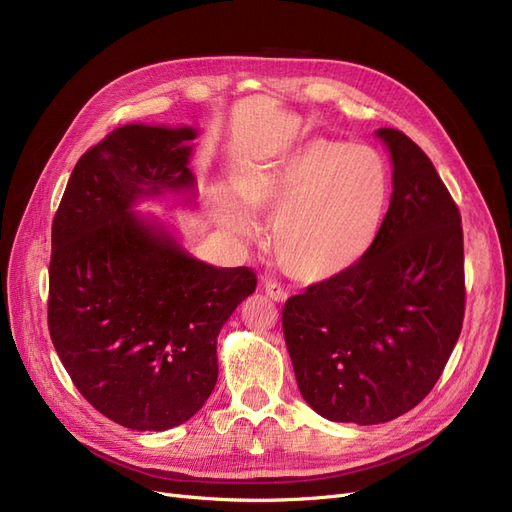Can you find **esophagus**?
<instances>
[{
	"mask_svg": "<svg viewBox=\"0 0 512 512\" xmlns=\"http://www.w3.org/2000/svg\"><path fill=\"white\" fill-rule=\"evenodd\" d=\"M264 292H267V296L269 298H273L275 302H285L288 300V292H285L279 283H275V281H267L264 283Z\"/></svg>",
	"mask_w": 512,
	"mask_h": 512,
	"instance_id": "34e87169",
	"label": "esophagus"
}]
</instances>
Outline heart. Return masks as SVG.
I'll return each instance as SVG.
<instances>
[{
	"label": "heart",
	"instance_id": "obj_1",
	"mask_svg": "<svg viewBox=\"0 0 512 512\" xmlns=\"http://www.w3.org/2000/svg\"><path fill=\"white\" fill-rule=\"evenodd\" d=\"M239 203L216 197L214 216L239 239L271 220V252L285 275L323 283L355 269L372 252L391 199V172L367 145L311 138L275 161L243 170Z\"/></svg>",
	"mask_w": 512,
	"mask_h": 512
}]
</instances>
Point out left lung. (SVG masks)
<instances>
[{"instance_id": "8db88e82", "label": "left lung", "mask_w": 512, "mask_h": 512, "mask_svg": "<svg viewBox=\"0 0 512 512\" xmlns=\"http://www.w3.org/2000/svg\"><path fill=\"white\" fill-rule=\"evenodd\" d=\"M393 195L372 252L283 306V336L304 401L332 422L380 424L433 391L464 319L458 206L433 161L393 128Z\"/></svg>"}]
</instances>
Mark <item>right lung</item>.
Returning a JSON list of instances; mask_svg holds the SVG:
<instances>
[{
    "mask_svg": "<svg viewBox=\"0 0 512 512\" xmlns=\"http://www.w3.org/2000/svg\"><path fill=\"white\" fill-rule=\"evenodd\" d=\"M193 128L128 124L79 157L52 222L48 327L77 391L132 431L187 422L218 380L216 338L248 267L193 258L132 206L193 189Z\"/></svg>",
    "mask_w": 512,
    "mask_h": 512,
    "instance_id": "right-lung-1",
    "label": "right lung"
}]
</instances>
